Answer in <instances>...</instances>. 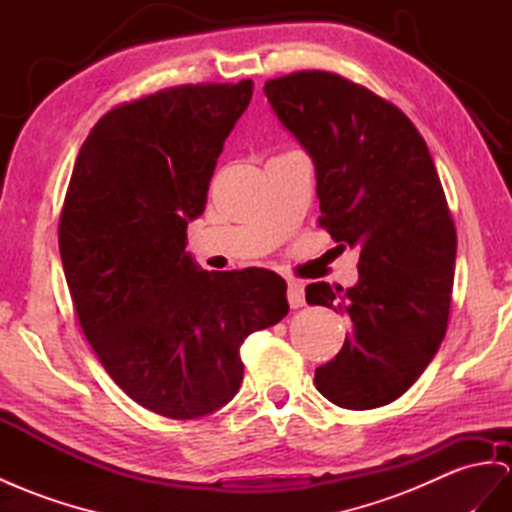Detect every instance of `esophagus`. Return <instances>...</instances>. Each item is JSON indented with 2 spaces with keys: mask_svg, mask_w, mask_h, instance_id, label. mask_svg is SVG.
<instances>
[{
  "mask_svg": "<svg viewBox=\"0 0 512 512\" xmlns=\"http://www.w3.org/2000/svg\"><path fill=\"white\" fill-rule=\"evenodd\" d=\"M287 303H290V307H294V309L305 305V285L303 283H298V281L287 283Z\"/></svg>",
  "mask_w": 512,
  "mask_h": 512,
  "instance_id": "esophagus-1",
  "label": "esophagus"
}]
</instances>
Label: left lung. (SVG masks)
<instances>
[{
	"instance_id": "obj_1",
	"label": "left lung",
	"mask_w": 512,
	"mask_h": 512,
	"mask_svg": "<svg viewBox=\"0 0 512 512\" xmlns=\"http://www.w3.org/2000/svg\"><path fill=\"white\" fill-rule=\"evenodd\" d=\"M264 93L316 164L320 227L361 251L355 287L307 285V303L352 322L316 387L344 409H376L422 376L448 329L456 229L435 162L409 116L342 75L298 71Z\"/></svg>"
}]
</instances>
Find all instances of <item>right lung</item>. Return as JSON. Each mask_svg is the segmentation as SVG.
<instances>
[{"label": "right lung", "mask_w": 512, "mask_h": 512, "mask_svg": "<svg viewBox=\"0 0 512 512\" xmlns=\"http://www.w3.org/2000/svg\"><path fill=\"white\" fill-rule=\"evenodd\" d=\"M253 82L183 84L121 103L90 129L58 242L73 307L131 400L173 419L218 411L240 389L244 339L290 311L277 272H207L186 253L222 144Z\"/></svg>", "instance_id": "right-lung-1"}]
</instances>
